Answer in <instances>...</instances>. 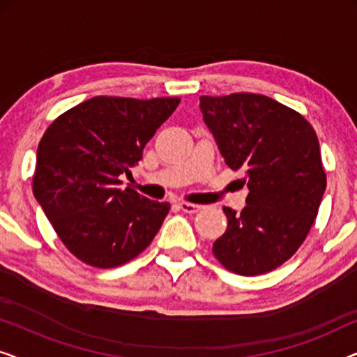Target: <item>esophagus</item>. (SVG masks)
Masks as SVG:
<instances>
[{
  "mask_svg": "<svg viewBox=\"0 0 357 357\" xmlns=\"http://www.w3.org/2000/svg\"><path fill=\"white\" fill-rule=\"evenodd\" d=\"M178 208L188 214H195L198 213L203 206L202 204H193V203H178Z\"/></svg>",
  "mask_w": 357,
  "mask_h": 357,
  "instance_id": "1",
  "label": "esophagus"
}]
</instances>
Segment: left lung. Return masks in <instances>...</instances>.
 I'll return each instance as SVG.
<instances>
[{
	"mask_svg": "<svg viewBox=\"0 0 357 357\" xmlns=\"http://www.w3.org/2000/svg\"><path fill=\"white\" fill-rule=\"evenodd\" d=\"M219 153L242 170L247 206H224L227 229L213 243L224 268L243 276L275 270L294 255L314 224L326 188L320 144L301 114L261 94L199 97Z\"/></svg>",
	"mask_w": 357,
	"mask_h": 357,
	"instance_id": "1",
	"label": "left lung"
}]
</instances>
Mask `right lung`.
I'll list each match as a JSON object with an SVG mask.
<instances>
[{
  "label": "right lung",
  "instance_id": "obj_1",
  "mask_svg": "<svg viewBox=\"0 0 357 357\" xmlns=\"http://www.w3.org/2000/svg\"><path fill=\"white\" fill-rule=\"evenodd\" d=\"M180 104L92 97L58 116L37 149L33 197L76 258L115 268L138 257L162 226L170 204L120 188V177Z\"/></svg>",
  "mask_w": 357,
  "mask_h": 357
}]
</instances>
